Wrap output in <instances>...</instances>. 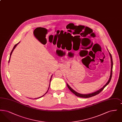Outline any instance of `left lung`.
I'll return each mask as SVG.
<instances>
[{
    "label": "left lung",
    "instance_id": "left-lung-1",
    "mask_svg": "<svg viewBox=\"0 0 122 122\" xmlns=\"http://www.w3.org/2000/svg\"><path fill=\"white\" fill-rule=\"evenodd\" d=\"M109 55H110V56L111 61V70L110 76V78H109V79L108 81H107V82L105 85V86H103V87H102L101 89H99L97 91V92H95L90 93V94H80V93L77 92L75 91H74L73 89H72L71 87H70V86H69V85L68 84H67V86L68 87V88L70 89V91L72 93H74L77 97H83V98H89V97H92L95 96H96V95L98 94L99 93H100V92L104 89L105 87H106V86L109 83L110 81H111V78H112V67H113L112 59V55H111L110 53L109 52Z\"/></svg>",
    "mask_w": 122,
    "mask_h": 122
}]
</instances>
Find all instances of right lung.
Returning a JSON list of instances; mask_svg holds the SVG:
<instances>
[{
  "label": "right lung",
  "mask_w": 122,
  "mask_h": 122,
  "mask_svg": "<svg viewBox=\"0 0 122 122\" xmlns=\"http://www.w3.org/2000/svg\"><path fill=\"white\" fill-rule=\"evenodd\" d=\"M20 43V42H19V43H18L17 44H15V46H14V47H13V49H12V50L11 52V53H10V58H9V62H10V57H11V55L12 54V52H13V51H14V50L15 49V47L18 44H19ZM52 76H51V79H50V82H51V79H52ZM49 86H50V85H49ZM49 88H48V89H49ZM48 90H47V91H48ZM47 91L46 92V93H45L44 95H43L42 96H41V97H38V98H35V99H37V98H41V97H42L43 96H44L46 94V93H47Z\"/></svg>",
  "instance_id": "obj_1"
}]
</instances>
